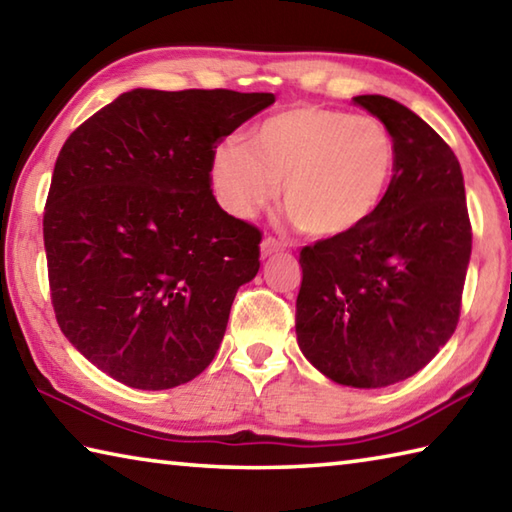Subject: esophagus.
Masks as SVG:
<instances>
[{"mask_svg": "<svg viewBox=\"0 0 512 512\" xmlns=\"http://www.w3.org/2000/svg\"><path fill=\"white\" fill-rule=\"evenodd\" d=\"M283 249H285V245L281 243V240H276L272 236H267L263 243H260V254H263V258H269V256L278 254V252H283Z\"/></svg>", "mask_w": 512, "mask_h": 512, "instance_id": "34e87169", "label": "esophagus"}]
</instances>
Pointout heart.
<instances>
[{
	"label": "heart",
	"mask_w": 512,
	"mask_h": 512,
	"mask_svg": "<svg viewBox=\"0 0 512 512\" xmlns=\"http://www.w3.org/2000/svg\"><path fill=\"white\" fill-rule=\"evenodd\" d=\"M397 142L381 120L296 104L256 122L211 158V185L231 216L252 218L276 196L303 234L345 240L368 227L390 194Z\"/></svg>",
	"instance_id": "b5f03b06"
}]
</instances>
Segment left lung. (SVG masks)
<instances>
[{"mask_svg": "<svg viewBox=\"0 0 512 512\" xmlns=\"http://www.w3.org/2000/svg\"><path fill=\"white\" fill-rule=\"evenodd\" d=\"M397 142L390 194L345 240L301 249L298 347L327 379L385 388L417 374L455 332L472 227L459 160L408 106L356 95Z\"/></svg>", "mask_w": 512, "mask_h": 512, "instance_id": "left-lung-1", "label": "left lung"}]
</instances>
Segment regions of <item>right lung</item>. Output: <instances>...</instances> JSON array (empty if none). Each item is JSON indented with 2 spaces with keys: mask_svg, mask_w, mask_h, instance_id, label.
I'll use <instances>...</instances> for the list:
<instances>
[{
  "mask_svg": "<svg viewBox=\"0 0 512 512\" xmlns=\"http://www.w3.org/2000/svg\"><path fill=\"white\" fill-rule=\"evenodd\" d=\"M274 93L133 89L77 127L44 207L60 330L115 381L169 390L214 361L260 229L211 191L223 138Z\"/></svg>",
  "mask_w": 512,
  "mask_h": 512,
  "instance_id": "1",
  "label": "right lung"
}]
</instances>
